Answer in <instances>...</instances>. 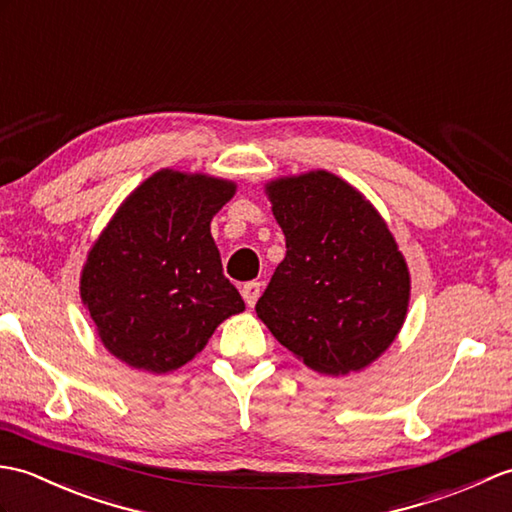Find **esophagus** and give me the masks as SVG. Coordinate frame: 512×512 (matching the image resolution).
<instances>
[{
    "mask_svg": "<svg viewBox=\"0 0 512 512\" xmlns=\"http://www.w3.org/2000/svg\"><path fill=\"white\" fill-rule=\"evenodd\" d=\"M241 293H243V300L247 302V306H254L256 300L260 298V282H256V280L245 282Z\"/></svg>",
    "mask_w": 512,
    "mask_h": 512,
    "instance_id": "1",
    "label": "esophagus"
}]
</instances>
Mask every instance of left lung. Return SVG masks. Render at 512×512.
Wrapping results in <instances>:
<instances>
[{
	"mask_svg": "<svg viewBox=\"0 0 512 512\" xmlns=\"http://www.w3.org/2000/svg\"><path fill=\"white\" fill-rule=\"evenodd\" d=\"M287 238L256 313L326 374L366 368L401 331L410 274L388 225L346 181L315 170L267 186Z\"/></svg>",
	"mask_w": 512,
	"mask_h": 512,
	"instance_id": "1",
	"label": "left lung"
}]
</instances>
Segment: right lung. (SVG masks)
Listing matches in <instances>:
<instances>
[{
  "label": "right lung",
  "instance_id": "add662e5",
  "mask_svg": "<svg viewBox=\"0 0 512 512\" xmlns=\"http://www.w3.org/2000/svg\"><path fill=\"white\" fill-rule=\"evenodd\" d=\"M236 186L160 170L122 203L89 252L81 295L102 344L155 374L203 350L245 302L223 276L210 221Z\"/></svg>",
  "mask_w": 512,
  "mask_h": 512
}]
</instances>
